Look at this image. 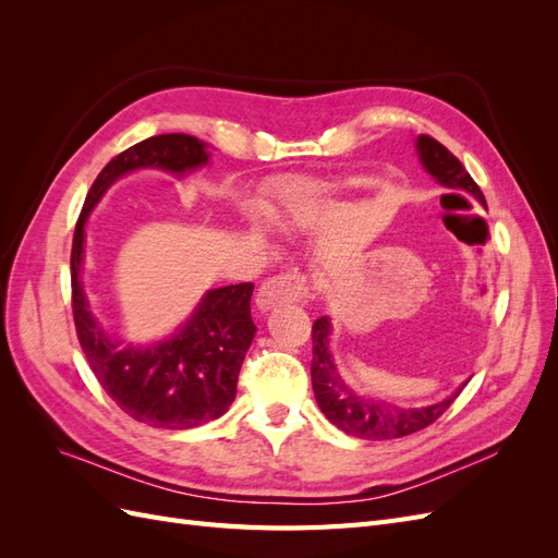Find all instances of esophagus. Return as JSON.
Wrapping results in <instances>:
<instances>
[{"label":"esophagus","mask_w":558,"mask_h":558,"mask_svg":"<svg viewBox=\"0 0 558 558\" xmlns=\"http://www.w3.org/2000/svg\"><path fill=\"white\" fill-rule=\"evenodd\" d=\"M310 293V279L307 275L298 272V269H289L272 279H267L256 298V305L265 312L279 305H289V302H300Z\"/></svg>","instance_id":"obj_1"}]
</instances>
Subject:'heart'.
<instances>
[{
  "instance_id": "b5f03b06",
  "label": "heart",
  "mask_w": 558,
  "mask_h": 558,
  "mask_svg": "<svg viewBox=\"0 0 558 558\" xmlns=\"http://www.w3.org/2000/svg\"><path fill=\"white\" fill-rule=\"evenodd\" d=\"M326 205V191L312 181H298L283 193L279 218L283 223H305Z\"/></svg>"
}]
</instances>
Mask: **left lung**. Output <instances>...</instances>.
Segmentation results:
<instances>
[{
  "label": "left lung",
  "mask_w": 558,
  "mask_h": 558,
  "mask_svg": "<svg viewBox=\"0 0 558 558\" xmlns=\"http://www.w3.org/2000/svg\"><path fill=\"white\" fill-rule=\"evenodd\" d=\"M416 150L421 165L426 167L430 177L445 189L463 191L472 197H477L486 207L484 193L480 185L468 174L461 160L456 158L447 146L437 140L421 134L416 140ZM312 386L320 412L326 414L332 426L344 430L347 435L361 437V440H393V437H404L428 428L440 418L449 404L459 398L463 388L442 402L428 404V408H398L386 400L363 398L342 379L340 369L335 367L330 356V318L320 316L312 326Z\"/></svg>",
  "instance_id": "8db88e82"
}]
</instances>
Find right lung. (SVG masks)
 <instances>
[{
  "mask_svg": "<svg viewBox=\"0 0 558 558\" xmlns=\"http://www.w3.org/2000/svg\"><path fill=\"white\" fill-rule=\"evenodd\" d=\"M207 144L191 134H158L118 154L90 185L72 242V310L76 337L99 386L134 421L183 430L228 412L238 377L256 335L251 318L253 283L209 291L185 326L165 342L121 347L97 324L81 286L86 218L109 185L140 167L183 174L209 160Z\"/></svg>",
  "mask_w": 558,
  "mask_h": 558,
  "instance_id": "1",
  "label": "right lung"
}]
</instances>
